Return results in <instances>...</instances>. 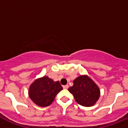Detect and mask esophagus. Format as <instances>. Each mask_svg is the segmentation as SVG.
I'll list each match as a JSON object with an SVG mask.
<instances>
[{
    "instance_id": "34e87169",
    "label": "esophagus",
    "mask_w": 128,
    "mask_h": 128,
    "mask_svg": "<svg viewBox=\"0 0 128 128\" xmlns=\"http://www.w3.org/2000/svg\"><path fill=\"white\" fill-rule=\"evenodd\" d=\"M63 87L64 89H67L68 88V84H66V85L63 86Z\"/></svg>"
}]
</instances>
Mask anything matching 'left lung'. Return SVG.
Instances as JSON below:
<instances>
[{"label": "left lung", "mask_w": 128, "mask_h": 128, "mask_svg": "<svg viewBox=\"0 0 128 128\" xmlns=\"http://www.w3.org/2000/svg\"><path fill=\"white\" fill-rule=\"evenodd\" d=\"M73 82V86L69 87L68 90L74 96L78 104L85 107L96 104L100 98V89L88 76H80Z\"/></svg>", "instance_id": "1"}]
</instances>
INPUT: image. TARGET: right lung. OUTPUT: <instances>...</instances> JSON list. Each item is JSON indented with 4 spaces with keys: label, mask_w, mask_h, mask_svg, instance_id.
<instances>
[{
    "label": "right lung",
    "mask_w": 128,
    "mask_h": 128,
    "mask_svg": "<svg viewBox=\"0 0 128 128\" xmlns=\"http://www.w3.org/2000/svg\"><path fill=\"white\" fill-rule=\"evenodd\" d=\"M63 89L60 81L48 76L37 78L29 86V97L37 106L46 107L52 104L56 95Z\"/></svg>",
    "instance_id": "right-lung-1"
}]
</instances>
